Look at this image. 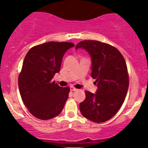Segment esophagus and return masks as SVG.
Listing matches in <instances>:
<instances>
[{
    "instance_id": "1",
    "label": "esophagus",
    "mask_w": 148,
    "mask_h": 148,
    "mask_svg": "<svg viewBox=\"0 0 148 148\" xmlns=\"http://www.w3.org/2000/svg\"><path fill=\"white\" fill-rule=\"evenodd\" d=\"M70 90L71 91H76V90H77V88H74V87H70Z\"/></svg>"
}]
</instances>
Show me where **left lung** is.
<instances>
[{"label":"left lung","instance_id":"1","mask_svg":"<svg viewBox=\"0 0 148 148\" xmlns=\"http://www.w3.org/2000/svg\"><path fill=\"white\" fill-rule=\"evenodd\" d=\"M79 48L90 56L91 77L96 79L98 88L95 93L85 91L79 110L90 121L105 122L118 112L126 96L129 79L125 60L118 49L101 41H82L75 49Z\"/></svg>","mask_w":148,"mask_h":148}]
</instances>
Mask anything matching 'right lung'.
I'll return each instance as SVG.
<instances>
[{
	"label": "right lung",
	"instance_id": "1",
	"mask_svg": "<svg viewBox=\"0 0 148 148\" xmlns=\"http://www.w3.org/2000/svg\"><path fill=\"white\" fill-rule=\"evenodd\" d=\"M73 47L70 42L49 41L34 47L26 54L18 85L23 103L38 119L55 118L64 107L70 88L51 80L60 71L65 52Z\"/></svg>",
	"mask_w": 148,
	"mask_h": 148
}]
</instances>
